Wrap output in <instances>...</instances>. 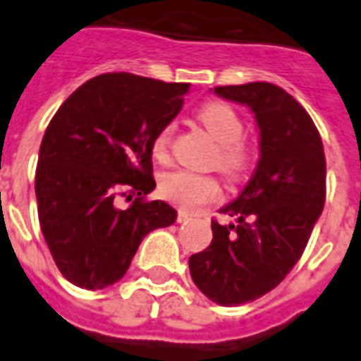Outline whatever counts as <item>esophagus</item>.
<instances>
[{"mask_svg":"<svg viewBox=\"0 0 361 361\" xmlns=\"http://www.w3.org/2000/svg\"><path fill=\"white\" fill-rule=\"evenodd\" d=\"M189 219H191V215L185 214V212H178V223H185Z\"/></svg>","mask_w":361,"mask_h":361,"instance_id":"1","label":"esophagus"}]
</instances>
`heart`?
Returning a JSON list of instances; mask_svg holds the SVG:
<instances>
[{
    "instance_id": "obj_1",
    "label": "heart",
    "mask_w": 361,
    "mask_h": 361,
    "mask_svg": "<svg viewBox=\"0 0 361 361\" xmlns=\"http://www.w3.org/2000/svg\"><path fill=\"white\" fill-rule=\"evenodd\" d=\"M198 120L202 121L204 127L219 142L214 155V163H217L219 169L232 176L243 174L255 157V147L251 142L241 136L243 120L236 109L223 101H214V103L204 104L202 109L198 110ZM172 138H174L172 123L164 125L163 129L157 130L152 149L159 161L169 159ZM159 191L163 198L185 212L200 209L206 204L217 202L223 197V187L217 178L185 169L166 172L161 178Z\"/></svg>"
}]
</instances>
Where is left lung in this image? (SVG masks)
Here are the masks:
<instances>
[{"mask_svg":"<svg viewBox=\"0 0 361 361\" xmlns=\"http://www.w3.org/2000/svg\"><path fill=\"white\" fill-rule=\"evenodd\" d=\"M215 93L251 106L260 129V161L247 187L212 219L214 240L189 258L195 285L219 305L255 302L274 290L305 251L326 200L322 138L307 110L269 82L217 86Z\"/></svg>","mask_w":361,"mask_h":361,"instance_id":"8db88e82","label":"left lung"}]
</instances>
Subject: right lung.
Returning a JSON list of instances; mask_svg holds the SVG:
<instances>
[{"instance_id": "1", "label": "right lung", "mask_w": 361, "mask_h": 361, "mask_svg": "<svg viewBox=\"0 0 361 361\" xmlns=\"http://www.w3.org/2000/svg\"><path fill=\"white\" fill-rule=\"evenodd\" d=\"M187 90L106 73L82 84L48 123L35 170L37 209L54 262L73 285H114L147 232L176 221L172 206L146 197L155 189L153 138L178 116Z\"/></svg>"}]
</instances>
